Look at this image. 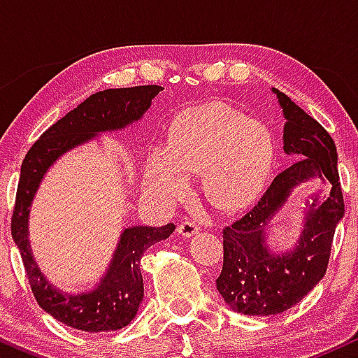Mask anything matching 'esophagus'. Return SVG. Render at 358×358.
Instances as JSON below:
<instances>
[{"mask_svg": "<svg viewBox=\"0 0 358 358\" xmlns=\"http://www.w3.org/2000/svg\"><path fill=\"white\" fill-rule=\"evenodd\" d=\"M200 231V227L199 225L195 224V222L193 220H190V219H185L182 224L178 225V232L182 234L183 237H192V236H195L196 232Z\"/></svg>", "mask_w": 358, "mask_h": 358, "instance_id": "obj_1", "label": "esophagus"}]
</instances>
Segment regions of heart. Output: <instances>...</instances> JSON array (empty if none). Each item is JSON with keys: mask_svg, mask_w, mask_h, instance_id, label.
I'll use <instances>...</instances> for the list:
<instances>
[{"mask_svg": "<svg viewBox=\"0 0 358 358\" xmlns=\"http://www.w3.org/2000/svg\"><path fill=\"white\" fill-rule=\"evenodd\" d=\"M273 165V141L264 126L224 108L185 114L171 127L166 148L148 158L145 188L165 202L182 196L188 175L203 171V190L217 207L232 210L261 193Z\"/></svg>", "mask_w": 358, "mask_h": 358, "instance_id": "b5f03b06", "label": "heart"}]
</instances>
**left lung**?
Wrapping results in <instances>:
<instances>
[{"label": "left lung", "mask_w": 358, "mask_h": 358, "mask_svg": "<svg viewBox=\"0 0 358 358\" xmlns=\"http://www.w3.org/2000/svg\"><path fill=\"white\" fill-rule=\"evenodd\" d=\"M273 90L286 117L285 151L296 162L273 180L244 217L224 227V266L217 278V289L225 303L250 316L282 313L318 285L327 273L336 224L345 213L334 139L285 92ZM315 176L331 182L327 200L312 204L296 248L281 257L269 253L265 225L290 190Z\"/></svg>", "instance_id": "obj_1"}]
</instances>
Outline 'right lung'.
Returning a JSON list of instances; mask_svg holds the SVG:
<instances>
[{"label":"right lung","instance_id":"add662e5","mask_svg":"<svg viewBox=\"0 0 358 358\" xmlns=\"http://www.w3.org/2000/svg\"><path fill=\"white\" fill-rule=\"evenodd\" d=\"M162 85H136L108 89L92 94L65 114L34 143L22 163L11 236L18 245L34 296L40 306L67 327L82 331H114L126 327L136 315L145 287L139 269L143 252L156 242L170 237L173 224L163 227H129L121 234L113 261L96 289L82 294H65L55 289L31 256L28 242V213L43 175L59 156L104 131L121 129L138 121L151 106Z\"/></svg>","mask_w":358,"mask_h":358}]
</instances>
